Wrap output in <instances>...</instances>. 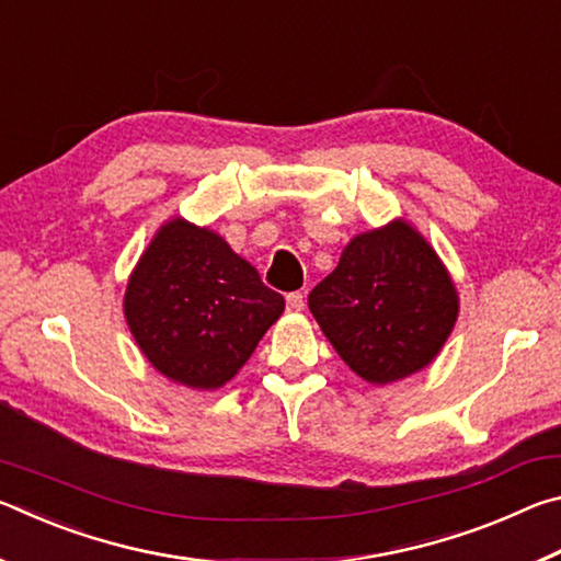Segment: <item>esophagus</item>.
<instances>
[{"mask_svg":"<svg viewBox=\"0 0 561 561\" xmlns=\"http://www.w3.org/2000/svg\"><path fill=\"white\" fill-rule=\"evenodd\" d=\"M304 304H307V299H304L301 291L287 294V309H289V311H301Z\"/></svg>","mask_w":561,"mask_h":561,"instance_id":"esophagus-1","label":"esophagus"}]
</instances>
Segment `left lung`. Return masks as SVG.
Segmentation results:
<instances>
[{"label":"left lung","instance_id":"1","mask_svg":"<svg viewBox=\"0 0 561 561\" xmlns=\"http://www.w3.org/2000/svg\"><path fill=\"white\" fill-rule=\"evenodd\" d=\"M309 309L351 371L368 383L405 378L438 356L458 319V294L411 225L358 234L309 294Z\"/></svg>","mask_w":561,"mask_h":561}]
</instances>
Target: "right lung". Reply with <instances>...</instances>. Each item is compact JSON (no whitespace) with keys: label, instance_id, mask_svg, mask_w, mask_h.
Wrapping results in <instances>:
<instances>
[{"label":"right lung","instance_id":"add662e5","mask_svg":"<svg viewBox=\"0 0 561 561\" xmlns=\"http://www.w3.org/2000/svg\"><path fill=\"white\" fill-rule=\"evenodd\" d=\"M133 339L160 374L215 391L240 371L284 297L220 234L173 220L153 237L126 291Z\"/></svg>","mask_w":561,"mask_h":561}]
</instances>
